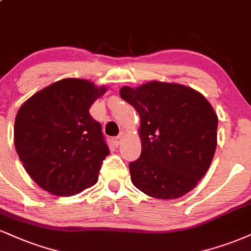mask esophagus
Wrapping results in <instances>:
<instances>
[{"mask_svg": "<svg viewBox=\"0 0 251 251\" xmlns=\"http://www.w3.org/2000/svg\"><path fill=\"white\" fill-rule=\"evenodd\" d=\"M123 137H124L123 133L119 134V135H117V137H114V138H113V143H114V145H117V146H118V145L120 144V141H122Z\"/></svg>", "mask_w": 251, "mask_h": 251, "instance_id": "obj_1", "label": "esophagus"}]
</instances>
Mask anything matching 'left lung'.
Returning <instances> with one entry per match:
<instances>
[{
    "label": "left lung",
    "mask_w": 251,
    "mask_h": 251,
    "mask_svg": "<svg viewBox=\"0 0 251 251\" xmlns=\"http://www.w3.org/2000/svg\"><path fill=\"white\" fill-rule=\"evenodd\" d=\"M119 93L140 117L141 154L129 164L132 183L160 200L191 192L215 154L217 116L210 102L192 87L159 80Z\"/></svg>",
    "instance_id": "left-lung-1"
}]
</instances>
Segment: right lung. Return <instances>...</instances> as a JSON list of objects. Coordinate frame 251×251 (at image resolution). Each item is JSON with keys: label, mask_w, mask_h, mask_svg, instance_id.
Wrapping results in <instances>:
<instances>
[{"label": "right lung", "mask_w": 251, "mask_h": 251, "mask_svg": "<svg viewBox=\"0 0 251 251\" xmlns=\"http://www.w3.org/2000/svg\"><path fill=\"white\" fill-rule=\"evenodd\" d=\"M106 90L86 79L65 78L20 107L14 144L24 170L42 189L71 196L96 185L110 151L89 110Z\"/></svg>", "instance_id": "1"}]
</instances>
